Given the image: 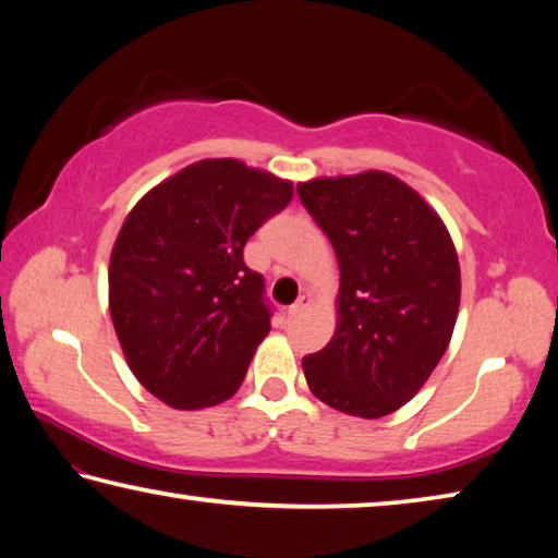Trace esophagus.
Here are the masks:
<instances>
[{"instance_id": "34e87169", "label": "esophagus", "mask_w": 558, "mask_h": 558, "mask_svg": "<svg viewBox=\"0 0 558 558\" xmlns=\"http://www.w3.org/2000/svg\"><path fill=\"white\" fill-rule=\"evenodd\" d=\"M310 305H313V300H310V295H300L295 305H290V310H288V317H290V319L300 317L302 313H305V310H307Z\"/></svg>"}]
</instances>
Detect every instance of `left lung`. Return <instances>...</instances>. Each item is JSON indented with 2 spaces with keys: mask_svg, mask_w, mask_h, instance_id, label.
I'll use <instances>...</instances> for the list:
<instances>
[{
  "mask_svg": "<svg viewBox=\"0 0 558 558\" xmlns=\"http://www.w3.org/2000/svg\"><path fill=\"white\" fill-rule=\"evenodd\" d=\"M298 196L337 253V332L302 359L332 409L381 418L413 399L446 354L460 266L438 214L386 172L315 179Z\"/></svg>",
  "mask_w": 558,
  "mask_h": 558,
  "instance_id": "left-lung-1",
  "label": "left lung"
}]
</instances>
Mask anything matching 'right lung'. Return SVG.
<instances>
[{
  "label": "right lung",
  "instance_id": "obj_1",
  "mask_svg": "<svg viewBox=\"0 0 558 558\" xmlns=\"http://www.w3.org/2000/svg\"><path fill=\"white\" fill-rule=\"evenodd\" d=\"M290 199V182L204 159L130 211L110 256V315L132 374L159 401L196 411L239 391L276 310L243 248Z\"/></svg>",
  "mask_w": 558,
  "mask_h": 558
}]
</instances>
